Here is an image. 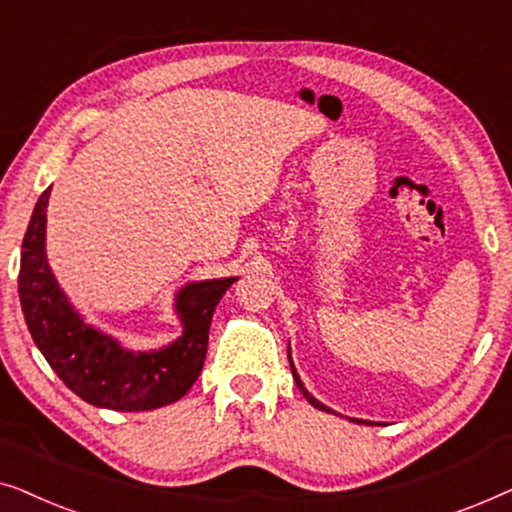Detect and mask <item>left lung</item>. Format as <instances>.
Listing matches in <instances>:
<instances>
[{"mask_svg": "<svg viewBox=\"0 0 512 512\" xmlns=\"http://www.w3.org/2000/svg\"><path fill=\"white\" fill-rule=\"evenodd\" d=\"M289 363H291V373H293V380H296V384H298V389L303 391V396L307 398V401H310L314 408H319V410H324V412H331V408H326L324 403H319L317 398H314L312 394H307V389L303 387V382H300V377H298V373H296V366H293V361H291V354H289ZM352 422H359V419H352Z\"/></svg>", "mask_w": 512, "mask_h": 512, "instance_id": "1", "label": "left lung"}]
</instances>
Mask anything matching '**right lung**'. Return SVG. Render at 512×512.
<instances>
[{
  "mask_svg": "<svg viewBox=\"0 0 512 512\" xmlns=\"http://www.w3.org/2000/svg\"><path fill=\"white\" fill-rule=\"evenodd\" d=\"M46 188L23 237L18 293L34 345L55 375L90 405L118 412L156 410L179 401L198 380L207 356L212 314L237 277L191 282L177 293L184 333L153 352H130L83 321L46 261Z\"/></svg>",
  "mask_w": 512,
  "mask_h": 512,
  "instance_id": "add662e5",
  "label": "right lung"
}]
</instances>
